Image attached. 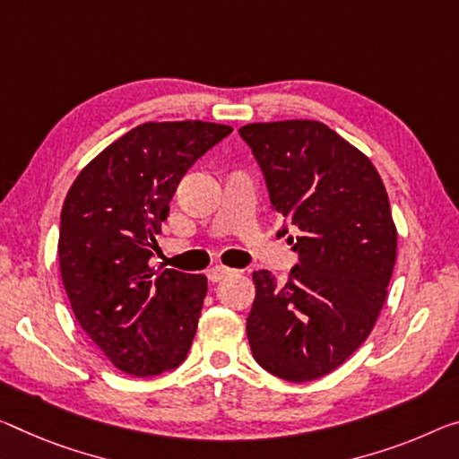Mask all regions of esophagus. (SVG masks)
<instances>
[{"mask_svg":"<svg viewBox=\"0 0 459 459\" xmlns=\"http://www.w3.org/2000/svg\"><path fill=\"white\" fill-rule=\"evenodd\" d=\"M234 273H236L234 269H228V266H223V264H215L207 271V277L211 283H217V281L230 277V274H234Z\"/></svg>","mask_w":459,"mask_h":459,"instance_id":"esophagus-1","label":"esophagus"}]
</instances>
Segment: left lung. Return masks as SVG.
<instances>
[{
	"label": "left lung",
	"mask_w": 459,
	"mask_h": 459,
	"mask_svg": "<svg viewBox=\"0 0 459 459\" xmlns=\"http://www.w3.org/2000/svg\"><path fill=\"white\" fill-rule=\"evenodd\" d=\"M239 135L299 254L285 283L252 273V355L273 376L312 382L347 361L382 312L398 246L390 201L371 160L320 121L252 123Z\"/></svg>",
	"instance_id": "obj_1"
}]
</instances>
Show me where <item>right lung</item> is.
Segmentation results:
<instances>
[{"mask_svg": "<svg viewBox=\"0 0 459 459\" xmlns=\"http://www.w3.org/2000/svg\"><path fill=\"white\" fill-rule=\"evenodd\" d=\"M231 133L205 121L143 123L77 174L61 209L59 266L80 326L108 361L150 377L185 361L205 274L150 266L176 186Z\"/></svg>", "mask_w": 459, "mask_h": 459, "instance_id": "add662e5", "label": "right lung"}]
</instances>
